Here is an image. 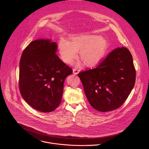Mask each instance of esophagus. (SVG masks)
Returning a JSON list of instances; mask_svg holds the SVG:
<instances>
[{"label":"esophagus","mask_w":149,"mask_h":149,"mask_svg":"<svg viewBox=\"0 0 149 149\" xmlns=\"http://www.w3.org/2000/svg\"><path fill=\"white\" fill-rule=\"evenodd\" d=\"M79 71H80V70H78V69H77V68H74L73 69V73L75 75L78 74L79 72Z\"/></svg>","instance_id":"esophagus-1"}]
</instances>
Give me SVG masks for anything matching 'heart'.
<instances>
[{
    "label": "heart",
    "mask_w": 149,
    "mask_h": 149,
    "mask_svg": "<svg viewBox=\"0 0 149 149\" xmlns=\"http://www.w3.org/2000/svg\"><path fill=\"white\" fill-rule=\"evenodd\" d=\"M58 47L63 60L71 63L79 52V58L88 67H93L100 63L108 48L107 41L97 35H82L72 37L69 42L61 38Z\"/></svg>",
    "instance_id": "1"
}]
</instances>
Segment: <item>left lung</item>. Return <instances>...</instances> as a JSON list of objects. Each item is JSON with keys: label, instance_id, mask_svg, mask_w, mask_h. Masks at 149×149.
<instances>
[{"label": "left lung", "instance_id": "left-lung-1", "mask_svg": "<svg viewBox=\"0 0 149 149\" xmlns=\"http://www.w3.org/2000/svg\"><path fill=\"white\" fill-rule=\"evenodd\" d=\"M78 75L90 105L103 112L119 108L130 93L136 80L132 56L123 47L115 49L96 68Z\"/></svg>", "mask_w": 149, "mask_h": 149}]
</instances>
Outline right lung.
<instances>
[{
	"mask_svg": "<svg viewBox=\"0 0 149 149\" xmlns=\"http://www.w3.org/2000/svg\"><path fill=\"white\" fill-rule=\"evenodd\" d=\"M57 52L56 42L37 39L24 49L20 61V93L29 105L44 113L52 112L59 106L65 79L72 73Z\"/></svg>",
	"mask_w": 149,
	"mask_h": 149,
	"instance_id": "right-lung-1",
	"label": "right lung"
}]
</instances>
